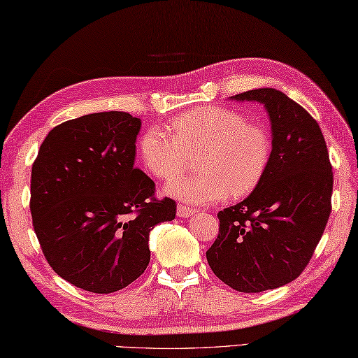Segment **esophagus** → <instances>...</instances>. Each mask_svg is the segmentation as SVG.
Wrapping results in <instances>:
<instances>
[{
	"mask_svg": "<svg viewBox=\"0 0 358 358\" xmlns=\"http://www.w3.org/2000/svg\"><path fill=\"white\" fill-rule=\"evenodd\" d=\"M195 209L194 208H187V206H183V204H178L177 206V215L181 217V218H186V217H191L195 214Z\"/></svg>",
	"mask_w": 358,
	"mask_h": 358,
	"instance_id": "34e87169",
	"label": "esophagus"
}]
</instances>
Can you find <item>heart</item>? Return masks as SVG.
<instances>
[{
	"label": "heart",
	"instance_id": "b5f03b06",
	"mask_svg": "<svg viewBox=\"0 0 358 358\" xmlns=\"http://www.w3.org/2000/svg\"><path fill=\"white\" fill-rule=\"evenodd\" d=\"M171 134L149 127L138 140L144 167L159 180L171 178L200 153L196 176H178L164 191L191 204H209L232 195L243 199L262 185L269 169L272 140L268 129L249 123L227 108H196L169 124Z\"/></svg>",
	"mask_w": 358,
	"mask_h": 358
}]
</instances>
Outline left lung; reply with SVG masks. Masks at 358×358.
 Returning <instances> with one entry per match:
<instances>
[{"mask_svg":"<svg viewBox=\"0 0 358 358\" xmlns=\"http://www.w3.org/2000/svg\"><path fill=\"white\" fill-rule=\"evenodd\" d=\"M231 98L268 110L272 157L262 185L217 214L206 258L235 291L263 292L291 283L314 255L331 214L332 166L320 126L287 95L263 87Z\"/></svg>","mask_w":358,"mask_h":358,"instance_id":"8db88e82","label":"left lung"}]
</instances>
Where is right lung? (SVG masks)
Wrapping results in <instances>:
<instances>
[{
    "label": "right lung",
    "mask_w": 358,
    "mask_h": 358,
    "mask_svg": "<svg viewBox=\"0 0 358 358\" xmlns=\"http://www.w3.org/2000/svg\"><path fill=\"white\" fill-rule=\"evenodd\" d=\"M140 127V118L117 110L64 121L32 166L30 212L45 260L89 292H115L138 278L150 260V231L177 212L134 166Z\"/></svg>",
    "instance_id": "obj_1"
}]
</instances>
